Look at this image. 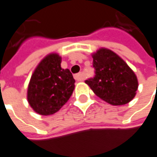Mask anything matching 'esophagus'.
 <instances>
[{"label":"esophagus","instance_id":"obj_1","mask_svg":"<svg viewBox=\"0 0 157 157\" xmlns=\"http://www.w3.org/2000/svg\"><path fill=\"white\" fill-rule=\"evenodd\" d=\"M74 78H75V81H77V82H81L83 80V75H82V73H79V74H75L74 75Z\"/></svg>","mask_w":157,"mask_h":157}]
</instances>
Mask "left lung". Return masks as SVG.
<instances>
[{
	"mask_svg": "<svg viewBox=\"0 0 157 157\" xmlns=\"http://www.w3.org/2000/svg\"><path fill=\"white\" fill-rule=\"evenodd\" d=\"M92 56L95 76L86 81L90 88L111 105H124L130 102L139 86L135 72L121 57L109 48H99Z\"/></svg>",
	"mask_w": 157,
	"mask_h": 157,
	"instance_id": "obj_1",
	"label": "left lung"
}]
</instances>
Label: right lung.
Returning a JSON list of instances; mask_svg holds the SVG:
<instances>
[{
    "label": "right lung",
    "mask_w": 157,
    "mask_h": 157,
    "mask_svg": "<svg viewBox=\"0 0 157 157\" xmlns=\"http://www.w3.org/2000/svg\"><path fill=\"white\" fill-rule=\"evenodd\" d=\"M61 57L51 53L39 62L32 74L27 92L29 105L40 115H51L67 102L75 88L69 69L61 68Z\"/></svg>",
    "instance_id": "obj_1"
}]
</instances>
